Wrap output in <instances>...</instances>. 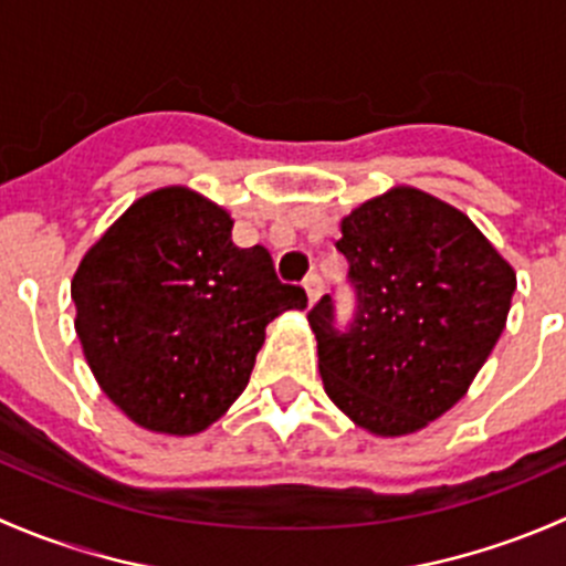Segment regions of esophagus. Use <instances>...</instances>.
<instances>
[{"label": "esophagus", "mask_w": 566, "mask_h": 566, "mask_svg": "<svg viewBox=\"0 0 566 566\" xmlns=\"http://www.w3.org/2000/svg\"><path fill=\"white\" fill-rule=\"evenodd\" d=\"M304 290H306V298H310V306H312L319 298V293H323V279H319L317 273H310V276L304 279Z\"/></svg>", "instance_id": "obj_1"}]
</instances>
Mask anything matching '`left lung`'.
I'll return each instance as SVG.
<instances>
[{
	"label": "left lung",
	"instance_id": "8db88e82",
	"mask_svg": "<svg viewBox=\"0 0 566 566\" xmlns=\"http://www.w3.org/2000/svg\"><path fill=\"white\" fill-rule=\"evenodd\" d=\"M339 230L358 312L347 334L331 295L310 312L325 394L373 436H410L465 397L506 325L515 268L462 210L413 186L367 199Z\"/></svg>",
	"mask_w": 566,
	"mask_h": 566
}]
</instances>
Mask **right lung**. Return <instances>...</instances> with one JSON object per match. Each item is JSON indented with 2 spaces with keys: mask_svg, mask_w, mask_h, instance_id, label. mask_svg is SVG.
Returning <instances> with one entry per match:
<instances>
[{
  "mask_svg": "<svg viewBox=\"0 0 566 566\" xmlns=\"http://www.w3.org/2000/svg\"><path fill=\"white\" fill-rule=\"evenodd\" d=\"M232 216L186 186L136 199L71 282L76 334L104 394L134 424L197 436L230 410L265 325L306 310L268 249L232 243Z\"/></svg>",
  "mask_w": 566,
  "mask_h": 566,
  "instance_id": "right-lung-1",
  "label": "right lung"
}]
</instances>
